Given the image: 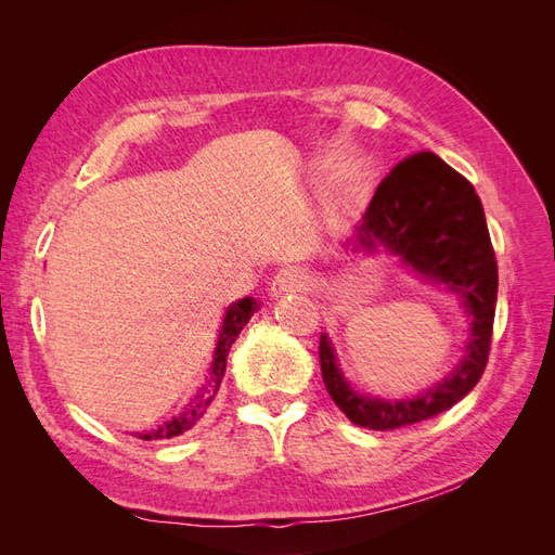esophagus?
<instances>
[{
  "instance_id": "34e87169",
  "label": "esophagus",
  "mask_w": 555,
  "mask_h": 555,
  "mask_svg": "<svg viewBox=\"0 0 555 555\" xmlns=\"http://www.w3.org/2000/svg\"><path fill=\"white\" fill-rule=\"evenodd\" d=\"M306 287H310V275L304 271V268L287 266V268H280V271L275 273V278L271 282V294L282 296L289 292H300Z\"/></svg>"
}]
</instances>
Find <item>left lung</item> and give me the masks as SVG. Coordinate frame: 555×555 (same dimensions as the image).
<instances>
[{
	"instance_id": "8db88e82",
	"label": "left lung",
	"mask_w": 555,
	"mask_h": 555,
	"mask_svg": "<svg viewBox=\"0 0 555 555\" xmlns=\"http://www.w3.org/2000/svg\"><path fill=\"white\" fill-rule=\"evenodd\" d=\"M359 245H379L453 294L469 317L465 357L451 375L416 398L384 400L361 396L343 377L328 335L319 338L326 391L351 424L393 430L449 410L475 389L489 363L498 300V261L481 201L473 182L435 153L402 159L382 180L359 227Z\"/></svg>"
}]
</instances>
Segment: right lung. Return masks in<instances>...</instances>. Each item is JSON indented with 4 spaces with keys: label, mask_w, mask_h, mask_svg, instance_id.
<instances>
[{
    "label": "right lung",
    "mask_w": 555,
    "mask_h": 555,
    "mask_svg": "<svg viewBox=\"0 0 555 555\" xmlns=\"http://www.w3.org/2000/svg\"><path fill=\"white\" fill-rule=\"evenodd\" d=\"M259 310V304L255 298H241L238 304H233L227 314L224 322L220 328V338H217V347H215V357H212V365L210 373L206 377V382L201 384L198 393L182 408V412L178 416H173L171 422H166L159 428H153L147 433H137V438L141 440H169L176 438V435H182L184 430H190L201 416L206 414V410L210 408V402L215 400L217 391H220V384L227 371V357L231 345L236 343L238 333L243 331V326L249 322V317Z\"/></svg>",
    "instance_id": "obj_1"
}]
</instances>
